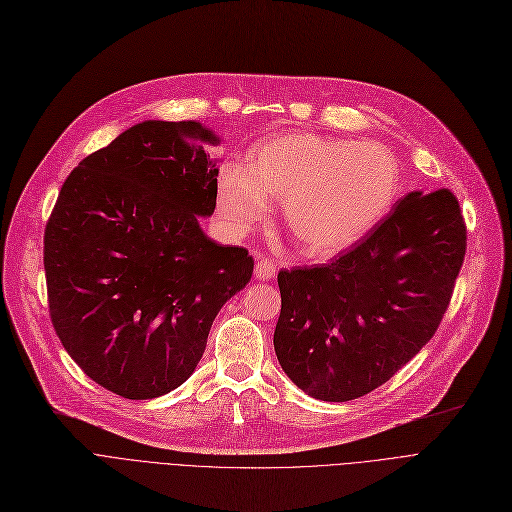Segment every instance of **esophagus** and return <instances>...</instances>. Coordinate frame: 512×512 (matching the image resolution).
Here are the masks:
<instances>
[{
  "instance_id": "34e87169",
  "label": "esophagus",
  "mask_w": 512,
  "mask_h": 512,
  "mask_svg": "<svg viewBox=\"0 0 512 512\" xmlns=\"http://www.w3.org/2000/svg\"><path fill=\"white\" fill-rule=\"evenodd\" d=\"M255 276L259 280H272L276 276V263L270 257H257L255 263Z\"/></svg>"
}]
</instances>
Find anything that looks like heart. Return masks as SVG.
I'll list each match as a JSON object with an SVG mask.
<instances>
[{
  "mask_svg": "<svg viewBox=\"0 0 512 512\" xmlns=\"http://www.w3.org/2000/svg\"><path fill=\"white\" fill-rule=\"evenodd\" d=\"M398 184V161L378 143L286 134L253 147L247 172L222 166L218 207L234 232H247L278 199L303 251L334 257L386 218Z\"/></svg>",
  "mask_w": 512,
  "mask_h": 512,
  "instance_id": "obj_1",
  "label": "heart"
}]
</instances>
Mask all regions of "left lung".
Segmentation results:
<instances>
[{
    "label": "left lung",
    "instance_id": "1",
    "mask_svg": "<svg viewBox=\"0 0 512 512\" xmlns=\"http://www.w3.org/2000/svg\"><path fill=\"white\" fill-rule=\"evenodd\" d=\"M465 251L461 205L438 188L400 199L330 263L280 270L274 348L284 373L328 402L386 384L436 334Z\"/></svg>",
    "mask_w": 512,
    "mask_h": 512
}]
</instances>
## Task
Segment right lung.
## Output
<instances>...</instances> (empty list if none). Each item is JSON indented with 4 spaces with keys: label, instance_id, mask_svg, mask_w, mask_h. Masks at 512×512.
Here are the masks:
<instances>
[{
    "label": "right lung",
    "instance_id": "obj_1",
    "mask_svg": "<svg viewBox=\"0 0 512 512\" xmlns=\"http://www.w3.org/2000/svg\"><path fill=\"white\" fill-rule=\"evenodd\" d=\"M201 122L149 120L70 172L45 226L53 330L93 382L130 400L178 388L253 257L199 226L218 197Z\"/></svg>",
    "mask_w": 512,
    "mask_h": 512
}]
</instances>
